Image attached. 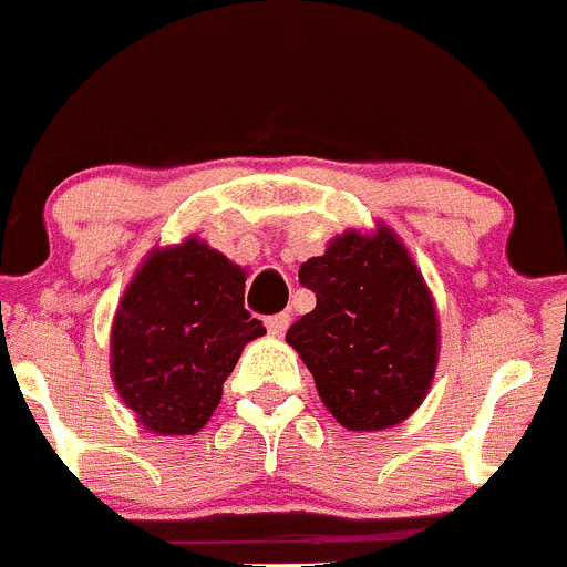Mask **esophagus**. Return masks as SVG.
<instances>
[{
	"instance_id": "34e87169",
	"label": "esophagus",
	"mask_w": 567,
	"mask_h": 567,
	"mask_svg": "<svg viewBox=\"0 0 567 567\" xmlns=\"http://www.w3.org/2000/svg\"><path fill=\"white\" fill-rule=\"evenodd\" d=\"M289 312H278V315H269L267 318V329L269 334H284L289 329Z\"/></svg>"
}]
</instances>
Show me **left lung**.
<instances>
[{
    "instance_id": "1",
    "label": "left lung",
    "mask_w": 567,
    "mask_h": 567,
    "mask_svg": "<svg viewBox=\"0 0 567 567\" xmlns=\"http://www.w3.org/2000/svg\"><path fill=\"white\" fill-rule=\"evenodd\" d=\"M315 309L287 340L312 372L332 417L352 432L405 420L437 365V315L414 260L389 229L346 233L298 272Z\"/></svg>"
}]
</instances>
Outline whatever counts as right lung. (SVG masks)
I'll list each match as a JSON object with an SVG mask.
<instances>
[{"label":"right lung","instance_id":"1","mask_svg":"<svg viewBox=\"0 0 567 567\" xmlns=\"http://www.w3.org/2000/svg\"><path fill=\"white\" fill-rule=\"evenodd\" d=\"M267 332L244 309V269L202 240L147 258L113 323V380L155 434H195L213 417L240 349Z\"/></svg>","mask_w":567,"mask_h":567}]
</instances>
